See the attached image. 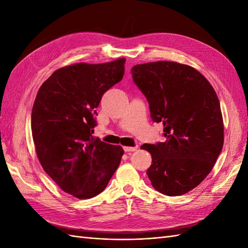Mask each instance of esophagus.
<instances>
[{
	"label": "esophagus",
	"instance_id": "esophagus-1",
	"mask_svg": "<svg viewBox=\"0 0 248 248\" xmlns=\"http://www.w3.org/2000/svg\"><path fill=\"white\" fill-rule=\"evenodd\" d=\"M124 150L125 152H132V151L138 150V146H135V147H124Z\"/></svg>",
	"mask_w": 248,
	"mask_h": 248
}]
</instances>
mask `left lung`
<instances>
[{
  "mask_svg": "<svg viewBox=\"0 0 248 248\" xmlns=\"http://www.w3.org/2000/svg\"><path fill=\"white\" fill-rule=\"evenodd\" d=\"M131 73L152 120L164 125L163 143L141 146L152 157L147 175L157 192L186 194L209 175L223 149L217 94L199 71L176 62L136 65Z\"/></svg>",
  "mask_w": 248,
  "mask_h": 248,
  "instance_id": "obj_1",
  "label": "left lung"
}]
</instances>
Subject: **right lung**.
<instances>
[{"label": "right lung", "instance_id": "1", "mask_svg": "<svg viewBox=\"0 0 248 248\" xmlns=\"http://www.w3.org/2000/svg\"><path fill=\"white\" fill-rule=\"evenodd\" d=\"M124 59L57 69L40 86L31 127L44 170L78 199L97 196L120 164L124 149L93 136L103 93L121 81Z\"/></svg>", "mask_w": 248, "mask_h": 248}]
</instances>
